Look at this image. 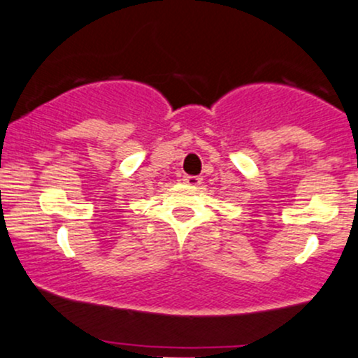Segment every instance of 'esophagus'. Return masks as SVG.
Here are the masks:
<instances>
[{"instance_id":"esophagus-1","label":"esophagus","mask_w":358,"mask_h":358,"mask_svg":"<svg viewBox=\"0 0 358 358\" xmlns=\"http://www.w3.org/2000/svg\"><path fill=\"white\" fill-rule=\"evenodd\" d=\"M184 182L187 184V186H192V187H198L201 182H203V179L199 178V176H184Z\"/></svg>"}]
</instances>
